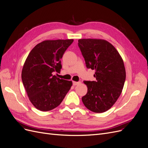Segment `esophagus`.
Here are the masks:
<instances>
[{"mask_svg":"<svg viewBox=\"0 0 148 148\" xmlns=\"http://www.w3.org/2000/svg\"><path fill=\"white\" fill-rule=\"evenodd\" d=\"M79 83H80V82H73V86H77V85L79 84Z\"/></svg>","mask_w":148,"mask_h":148,"instance_id":"esophagus-1","label":"esophagus"}]
</instances>
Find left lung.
<instances>
[{"mask_svg":"<svg viewBox=\"0 0 148 148\" xmlns=\"http://www.w3.org/2000/svg\"><path fill=\"white\" fill-rule=\"evenodd\" d=\"M78 46L88 69L96 71V81H84L88 92L82 97L85 107L96 113L110 109L122 93L126 71L114 46L101 39H80Z\"/></svg>","mask_w":148,"mask_h":148,"instance_id":"obj_1","label":"left lung"}]
</instances>
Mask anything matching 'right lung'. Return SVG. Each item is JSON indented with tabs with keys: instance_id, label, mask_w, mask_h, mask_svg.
<instances>
[{
	"instance_id": "add662e5",
	"label": "right lung",
	"mask_w": 148,
	"mask_h": 148,
	"mask_svg": "<svg viewBox=\"0 0 148 148\" xmlns=\"http://www.w3.org/2000/svg\"><path fill=\"white\" fill-rule=\"evenodd\" d=\"M73 39L45 40L31 51L25 62L21 79L29 99L37 109H55L64 99L72 82L53 75L60 72L61 59Z\"/></svg>"
}]
</instances>
